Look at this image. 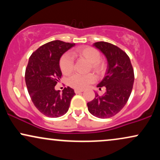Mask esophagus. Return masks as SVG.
<instances>
[{
  "label": "esophagus",
  "instance_id": "34e87169",
  "mask_svg": "<svg viewBox=\"0 0 160 160\" xmlns=\"http://www.w3.org/2000/svg\"><path fill=\"white\" fill-rule=\"evenodd\" d=\"M83 92V90H81V89H75L74 90V92L76 93V94H79V93H81Z\"/></svg>",
  "mask_w": 160,
  "mask_h": 160
}]
</instances>
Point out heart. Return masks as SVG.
<instances>
[{
  "label": "heart",
  "instance_id": "heart-1",
  "mask_svg": "<svg viewBox=\"0 0 160 160\" xmlns=\"http://www.w3.org/2000/svg\"><path fill=\"white\" fill-rule=\"evenodd\" d=\"M72 55L80 59H83L89 62L88 70L95 73L97 75H102L105 72L106 64L100 58V53L97 49L90 47H82L77 48ZM59 67L62 74L69 75L73 71L74 62L69 54H64L60 58ZM95 81V77L92 74L81 75L75 74L68 79V83L71 87L76 89H83L89 84Z\"/></svg>",
  "mask_w": 160,
  "mask_h": 160
}]
</instances>
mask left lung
Segmentation results:
<instances>
[{
    "mask_svg": "<svg viewBox=\"0 0 160 160\" xmlns=\"http://www.w3.org/2000/svg\"><path fill=\"white\" fill-rule=\"evenodd\" d=\"M94 46L105 56L108 70L102 81L97 86L99 89L105 88L102 96L95 97L88 102L89 113L98 118H110L119 113L127 103L132 90L135 75L128 55L117 46L100 41Z\"/></svg>",
    "mask_w": 160,
    "mask_h": 160,
    "instance_id": "left-lung-1",
    "label": "left lung"
}]
</instances>
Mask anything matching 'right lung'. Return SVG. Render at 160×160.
Returning <instances> with one entry per match:
<instances>
[{
  "instance_id": "add662e5",
  "label": "right lung",
  "mask_w": 160,
  "mask_h": 160,
  "mask_svg": "<svg viewBox=\"0 0 160 160\" xmlns=\"http://www.w3.org/2000/svg\"><path fill=\"white\" fill-rule=\"evenodd\" d=\"M74 43L53 40L42 45L30 56L25 70V82L33 104L48 117H59L68 111L75 95L68 86L60 93L55 86L62 77L59 60Z\"/></svg>"
}]
</instances>
